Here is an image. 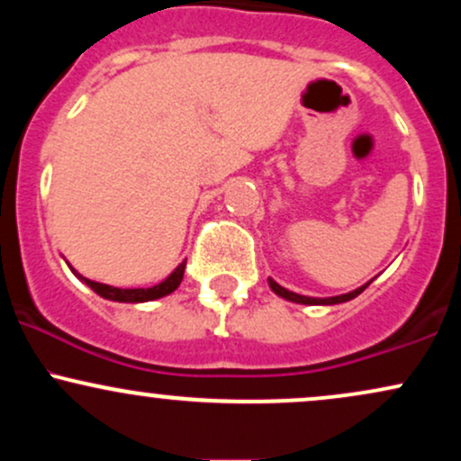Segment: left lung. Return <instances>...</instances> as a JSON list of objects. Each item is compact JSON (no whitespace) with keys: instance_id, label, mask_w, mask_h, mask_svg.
Wrapping results in <instances>:
<instances>
[{"instance_id":"obj_1","label":"left lung","mask_w":461,"mask_h":461,"mask_svg":"<svg viewBox=\"0 0 461 461\" xmlns=\"http://www.w3.org/2000/svg\"><path fill=\"white\" fill-rule=\"evenodd\" d=\"M370 282H373V279H370ZM370 282H366L364 285H359V288H356V290H351V293L338 294V297L321 299V297H305V294L293 293V290H288V288H284V285H279L273 277H268V285H271V290H273L275 294H277V297H282L285 301H293V303H301V305H336V303H345V301H351V299H356L357 294H362L364 290L368 288Z\"/></svg>"}]
</instances>
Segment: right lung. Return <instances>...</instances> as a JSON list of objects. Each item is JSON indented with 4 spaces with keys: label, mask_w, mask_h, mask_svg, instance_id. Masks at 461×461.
<instances>
[{
    "label": "right lung",
    "mask_w": 461,
    "mask_h": 461,
    "mask_svg": "<svg viewBox=\"0 0 461 461\" xmlns=\"http://www.w3.org/2000/svg\"><path fill=\"white\" fill-rule=\"evenodd\" d=\"M68 268H71L73 275H76L79 282L86 284L93 293L99 294V297H104L108 301H119V303H145V301L162 299V297H167V294H171L173 290H177V285L182 284V279H184L186 260H184L182 264H177L176 271L168 275L167 279H162L160 284L151 285V288H116V285L99 284V282H93V279L84 277V275H79L76 268L71 267V264H68Z\"/></svg>",
    "instance_id": "obj_1"
}]
</instances>
